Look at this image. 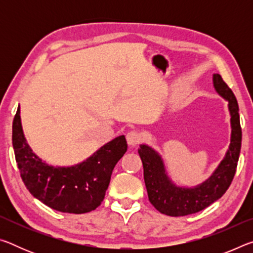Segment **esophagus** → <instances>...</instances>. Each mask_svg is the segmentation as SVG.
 <instances>
[{
  "mask_svg": "<svg viewBox=\"0 0 253 253\" xmlns=\"http://www.w3.org/2000/svg\"><path fill=\"white\" fill-rule=\"evenodd\" d=\"M126 139H127V143L129 144L130 146H135V145L140 143V140H142V136H140L139 132H137L135 130H130L127 132Z\"/></svg>",
  "mask_w": 253,
  "mask_h": 253,
  "instance_id": "obj_1",
  "label": "esophagus"
}]
</instances>
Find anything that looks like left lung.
Here are the masks:
<instances>
[{
  "mask_svg": "<svg viewBox=\"0 0 253 253\" xmlns=\"http://www.w3.org/2000/svg\"><path fill=\"white\" fill-rule=\"evenodd\" d=\"M213 84L215 90L229 101L232 132L224 160L208 181L193 188L174 185L165 173L160 155L146 145H140L138 149L143 162L144 181L149 202L157 211L166 215L185 216L210 207L225 193L237 170L242 139L238 101L233 91L219 74L213 75Z\"/></svg>",
  "mask_w": 253,
  "mask_h": 253,
  "instance_id": "obj_1",
  "label": "left lung"
}]
</instances>
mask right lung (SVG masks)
<instances>
[{
  "label": "right lung",
  "mask_w": 253,
  "mask_h": 253,
  "mask_svg": "<svg viewBox=\"0 0 253 253\" xmlns=\"http://www.w3.org/2000/svg\"><path fill=\"white\" fill-rule=\"evenodd\" d=\"M12 144L21 178L30 193L46 207L74 214L90 212L99 207L115 165L127 151L123 135L78 165L53 168L42 162L28 145L21 126L20 108L13 119Z\"/></svg>",
  "instance_id": "obj_1"
}]
</instances>
